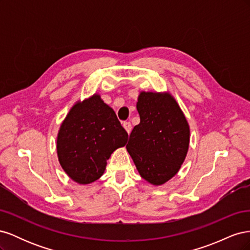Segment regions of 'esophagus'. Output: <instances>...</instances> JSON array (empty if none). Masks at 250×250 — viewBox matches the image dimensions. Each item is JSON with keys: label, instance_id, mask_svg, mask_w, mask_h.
<instances>
[{"label": "esophagus", "instance_id": "34e87169", "mask_svg": "<svg viewBox=\"0 0 250 250\" xmlns=\"http://www.w3.org/2000/svg\"><path fill=\"white\" fill-rule=\"evenodd\" d=\"M123 127L125 128V130H126L128 133H130V132H131L132 125H131V123H130V122H124V123H123Z\"/></svg>", "mask_w": 250, "mask_h": 250}]
</instances>
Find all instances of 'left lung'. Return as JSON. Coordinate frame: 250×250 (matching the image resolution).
Here are the masks:
<instances>
[{"label":"left lung","instance_id":"left-lung-1","mask_svg":"<svg viewBox=\"0 0 250 250\" xmlns=\"http://www.w3.org/2000/svg\"><path fill=\"white\" fill-rule=\"evenodd\" d=\"M127 151L140 175L154 186L167 183L179 171L190 144V127L178 103L169 93L141 92Z\"/></svg>","mask_w":250,"mask_h":250}]
</instances>
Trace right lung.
Wrapping results in <instances>:
<instances>
[{
    "label": "right lung",
    "instance_id": "right-lung-1",
    "mask_svg": "<svg viewBox=\"0 0 250 250\" xmlns=\"http://www.w3.org/2000/svg\"><path fill=\"white\" fill-rule=\"evenodd\" d=\"M127 140L116 112L95 94L75 103L60 125L58 161L74 181L92 184L103 175L111 153Z\"/></svg>",
    "mask_w": 250,
    "mask_h": 250
}]
</instances>
